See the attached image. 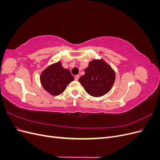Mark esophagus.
I'll return each mask as SVG.
<instances>
[{"label":"esophagus","instance_id":"34e87169","mask_svg":"<svg viewBox=\"0 0 160 160\" xmlns=\"http://www.w3.org/2000/svg\"><path fill=\"white\" fill-rule=\"evenodd\" d=\"M79 79V75H77L75 76V79L76 81H78Z\"/></svg>","mask_w":160,"mask_h":160}]
</instances>
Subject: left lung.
Instances as JSON below:
<instances>
[{
	"label": "left lung",
	"instance_id": "8db88e82",
	"mask_svg": "<svg viewBox=\"0 0 160 160\" xmlns=\"http://www.w3.org/2000/svg\"><path fill=\"white\" fill-rule=\"evenodd\" d=\"M85 75L79 79L87 93L98 98L111 90L115 82V72L103 59L93 60L84 70Z\"/></svg>",
	"mask_w": 160,
	"mask_h": 160
}]
</instances>
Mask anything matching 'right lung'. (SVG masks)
<instances>
[{
	"instance_id": "obj_1",
	"label": "right lung",
	"mask_w": 160,
	"mask_h": 160,
	"mask_svg": "<svg viewBox=\"0 0 160 160\" xmlns=\"http://www.w3.org/2000/svg\"><path fill=\"white\" fill-rule=\"evenodd\" d=\"M40 80L45 91L52 95H59L74 80V77L69 69L62 67L61 61H58L41 72Z\"/></svg>"
}]
</instances>
